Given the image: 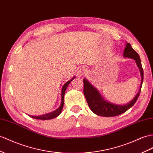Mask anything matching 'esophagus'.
<instances>
[{"label":"esophagus","mask_w":153,"mask_h":153,"mask_svg":"<svg viewBox=\"0 0 153 153\" xmlns=\"http://www.w3.org/2000/svg\"><path fill=\"white\" fill-rule=\"evenodd\" d=\"M86 72H87V70H86V68L85 67H81L79 68L77 71V76L79 77L83 76L84 74H86Z\"/></svg>","instance_id":"esophagus-1"}]
</instances>
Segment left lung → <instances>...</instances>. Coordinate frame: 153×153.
I'll list each match as a JSON object with an SVG mask.
<instances>
[{
	"mask_svg": "<svg viewBox=\"0 0 153 153\" xmlns=\"http://www.w3.org/2000/svg\"><path fill=\"white\" fill-rule=\"evenodd\" d=\"M123 57L134 59L140 70L142 81H141L139 91L134 98L127 104L123 105H116L108 102V101L104 100L98 91L87 80V79H84L83 92L85 97L90 108L91 109V111L94 114L97 115L105 117H112L123 114V113L126 112L131 107H132L138 98L143 81V70L142 68L140 56L138 53L132 48L130 43H127L126 46L124 49Z\"/></svg>",
	"mask_w": 153,
	"mask_h": 153,
	"instance_id": "obj_1",
	"label": "left lung"
}]
</instances>
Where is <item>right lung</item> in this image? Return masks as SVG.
Listing matches in <instances>:
<instances>
[{"instance_id":"right-lung-1","label":"right lung","mask_w":153,"mask_h":153,"mask_svg":"<svg viewBox=\"0 0 153 153\" xmlns=\"http://www.w3.org/2000/svg\"><path fill=\"white\" fill-rule=\"evenodd\" d=\"M75 77H73L72 79H70V81L66 82V83H65V85H63V87L62 88V91H61V103L59 107L57 109H56V111H54L50 113H47L46 114H43L41 116H30L29 115L30 117H32V118L34 119H38V120H51L55 118V117H57L59 115L61 114V112L62 110V108H63L64 106V96L65 94V91L66 88H67L68 85L70 83V82L72 81V80H73Z\"/></svg>"}]
</instances>
